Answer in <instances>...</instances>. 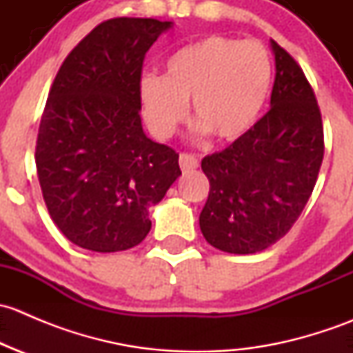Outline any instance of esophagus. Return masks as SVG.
<instances>
[{
  "instance_id": "1",
  "label": "esophagus",
  "mask_w": 353,
  "mask_h": 353,
  "mask_svg": "<svg viewBox=\"0 0 353 353\" xmlns=\"http://www.w3.org/2000/svg\"><path fill=\"white\" fill-rule=\"evenodd\" d=\"M179 165H181V169L184 170V172H190V170L198 169L199 162H198V159L194 155L181 154L179 155Z\"/></svg>"
}]
</instances>
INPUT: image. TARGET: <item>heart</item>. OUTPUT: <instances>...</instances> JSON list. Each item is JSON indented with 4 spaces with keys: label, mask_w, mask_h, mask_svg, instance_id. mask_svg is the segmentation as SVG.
Here are the masks:
<instances>
[{
    "label": "heart",
    "mask_w": 353,
    "mask_h": 353,
    "mask_svg": "<svg viewBox=\"0 0 353 353\" xmlns=\"http://www.w3.org/2000/svg\"><path fill=\"white\" fill-rule=\"evenodd\" d=\"M272 88V59L258 42L212 35L177 49L165 73L140 80L143 117L160 140L172 137L186 117V102L198 133L234 141L258 119Z\"/></svg>",
    "instance_id": "1"
}]
</instances>
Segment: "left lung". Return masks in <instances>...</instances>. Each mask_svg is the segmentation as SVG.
<instances>
[{
	"label": "left lung",
	"instance_id": "obj_1",
	"mask_svg": "<svg viewBox=\"0 0 353 353\" xmlns=\"http://www.w3.org/2000/svg\"><path fill=\"white\" fill-rule=\"evenodd\" d=\"M272 109L222 152L201 160L210 193L199 229L230 254L265 251L292 229L325 154L318 101L304 71L275 41Z\"/></svg>",
	"mask_w": 353,
	"mask_h": 353
}]
</instances>
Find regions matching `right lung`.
<instances>
[{
    "label": "right lung",
    "mask_w": 353,
    "mask_h": 353,
    "mask_svg": "<svg viewBox=\"0 0 353 353\" xmlns=\"http://www.w3.org/2000/svg\"><path fill=\"white\" fill-rule=\"evenodd\" d=\"M172 22L112 19L68 54L54 78L35 165L52 222L95 252L134 248L150 232L148 208L181 176L179 155L141 126L143 59Z\"/></svg>",
    "instance_id": "1"
}]
</instances>
